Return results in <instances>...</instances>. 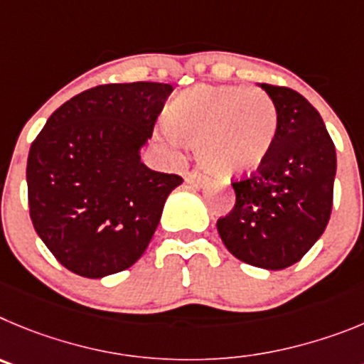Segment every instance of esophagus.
I'll return each instance as SVG.
<instances>
[{"instance_id":"esophagus-1","label":"esophagus","mask_w":364,"mask_h":364,"mask_svg":"<svg viewBox=\"0 0 364 364\" xmlns=\"http://www.w3.org/2000/svg\"><path fill=\"white\" fill-rule=\"evenodd\" d=\"M185 181L192 183V185H205L208 178L203 172H199V170H190V172L185 174Z\"/></svg>"}]
</instances>
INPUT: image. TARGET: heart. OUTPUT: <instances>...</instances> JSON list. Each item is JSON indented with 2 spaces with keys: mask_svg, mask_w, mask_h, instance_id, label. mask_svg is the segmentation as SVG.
<instances>
[{
  "mask_svg": "<svg viewBox=\"0 0 364 364\" xmlns=\"http://www.w3.org/2000/svg\"><path fill=\"white\" fill-rule=\"evenodd\" d=\"M163 136L196 145L210 174H245L270 154L277 134V110L264 90L235 85H199L176 97L166 110Z\"/></svg>",
  "mask_w": 364,
  "mask_h": 364,
  "instance_id": "heart-1",
  "label": "heart"
}]
</instances>
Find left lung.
<instances>
[{
	"instance_id": "8db88e82",
	"label": "left lung",
	"mask_w": 364,
	"mask_h": 364,
	"mask_svg": "<svg viewBox=\"0 0 364 364\" xmlns=\"http://www.w3.org/2000/svg\"><path fill=\"white\" fill-rule=\"evenodd\" d=\"M261 88L276 105V141L255 172L232 181L235 205L218 219V232L243 263L283 270L297 263L328 225L336 146L319 112L299 92L268 83Z\"/></svg>"
}]
</instances>
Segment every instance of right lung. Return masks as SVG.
Segmentation results:
<instances>
[{
    "label": "right lung",
    "instance_id": "1",
    "mask_svg": "<svg viewBox=\"0 0 364 364\" xmlns=\"http://www.w3.org/2000/svg\"><path fill=\"white\" fill-rule=\"evenodd\" d=\"M172 90L150 81L88 88L61 105L32 141V225L77 276L100 279L132 267L183 183L150 170L139 156Z\"/></svg>",
    "mask_w": 364,
    "mask_h": 364
}]
</instances>
